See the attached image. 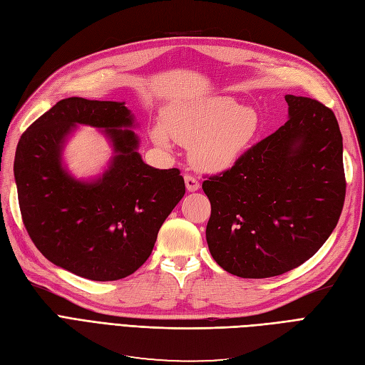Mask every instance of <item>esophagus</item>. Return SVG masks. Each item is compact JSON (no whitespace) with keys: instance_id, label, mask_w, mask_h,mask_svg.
<instances>
[{"instance_id":"34e87169","label":"esophagus","mask_w":365,"mask_h":365,"mask_svg":"<svg viewBox=\"0 0 365 365\" xmlns=\"http://www.w3.org/2000/svg\"><path fill=\"white\" fill-rule=\"evenodd\" d=\"M184 181H185L187 190H189V192H196V190H200L201 184H200V181L196 180V176H193V175H185V176H184Z\"/></svg>"}]
</instances>
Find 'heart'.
<instances>
[{"instance_id":"heart-1","label":"heart","mask_w":365,"mask_h":365,"mask_svg":"<svg viewBox=\"0 0 365 365\" xmlns=\"http://www.w3.org/2000/svg\"><path fill=\"white\" fill-rule=\"evenodd\" d=\"M259 115L252 108H240L228 97L168 109L163 125L150 137L157 146L170 149V137L192 146V160L200 169L217 172L233 165L259 132Z\"/></svg>"}]
</instances>
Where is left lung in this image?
<instances>
[{"mask_svg": "<svg viewBox=\"0 0 365 365\" xmlns=\"http://www.w3.org/2000/svg\"><path fill=\"white\" fill-rule=\"evenodd\" d=\"M284 101L288 121L202 182L212 204L208 250L220 268L242 279L300 267L332 235L344 205L334 111L309 97L288 94Z\"/></svg>", "mask_w": 365, "mask_h": 365, "instance_id": "1", "label": "left lung"}]
</instances>
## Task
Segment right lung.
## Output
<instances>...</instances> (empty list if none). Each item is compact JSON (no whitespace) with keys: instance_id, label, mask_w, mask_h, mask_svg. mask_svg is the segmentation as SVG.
<instances>
[{"instance_id":"right-lung-1","label":"right lung","mask_w":365,"mask_h":365,"mask_svg":"<svg viewBox=\"0 0 365 365\" xmlns=\"http://www.w3.org/2000/svg\"><path fill=\"white\" fill-rule=\"evenodd\" d=\"M76 124L105 128L116 155L96 182H77L61 168V149ZM134 115L125 103L68 97L19 138L15 181L21 216L33 244L51 263L96 282L125 279L145 263L158 231L185 193L178 169L141 160Z\"/></svg>"}]
</instances>
